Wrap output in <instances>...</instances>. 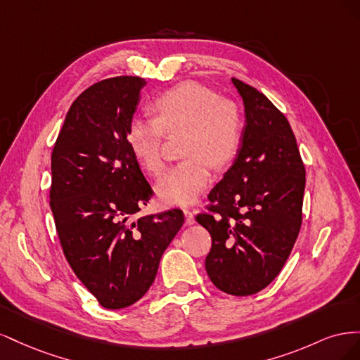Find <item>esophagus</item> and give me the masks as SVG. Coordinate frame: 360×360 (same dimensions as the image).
I'll list each match as a JSON object with an SVG mask.
<instances>
[{
    "mask_svg": "<svg viewBox=\"0 0 360 360\" xmlns=\"http://www.w3.org/2000/svg\"><path fill=\"white\" fill-rule=\"evenodd\" d=\"M184 224H186L188 226H191V225L195 224V214H193V212L184 210Z\"/></svg>",
    "mask_w": 360,
    "mask_h": 360,
    "instance_id": "1",
    "label": "esophagus"
}]
</instances>
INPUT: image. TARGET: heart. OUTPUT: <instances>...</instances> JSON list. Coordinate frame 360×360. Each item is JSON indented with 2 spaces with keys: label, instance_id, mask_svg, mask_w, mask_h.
I'll return each instance as SVG.
<instances>
[{
  "label": "heart",
  "instance_id": "b5f03b06",
  "mask_svg": "<svg viewBox=\"0 0 360 360\" xmlns=\"http://www.w3.org/2000/svg\"><path fill=\"white\" fill-rule=\"evenodd\" d=\"M156 117L129 120L126 141L139 165L151 174L165 167L162 144L165 135L184 134L186 156L158 181L159 198L169 205H192L212 181V165L225 167L237 155L242 141V118L237 106L219 99L197 82H181L155 101Z\"/></svg>",
  "mask_w": 360,
  "mask_h": 360
}]
</instances>
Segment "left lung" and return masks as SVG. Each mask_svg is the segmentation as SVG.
<instances>
[{
  "instance_id": "8db88e82",
  "label": "left lung",
  "mask_w": 360,
  "mask_h": 360,
  "mask_svg": "<svg viewBox=\"0 0 360 360\" xmlns=\"http://www.w3.org/2000/svg\"><path fill=\"white\" fill-rule=\"evenodd\" d=\"M245 106L240 148L209 193L212 213L197 222L212 236L205 270L233 296H250L274 281L302 225L304 167L285 115L267 97L231 78Z\"/></svg>"
}]
</instances>
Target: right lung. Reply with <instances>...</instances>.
Here are the masks:
<instances>
[{"label":"right lung","mask_w":360,"mask_h":360,"mask_svg":"<svg viewBox=\"0 0 360 360\" xmlns=\"http://www.w3.org/2000/svg\"><path fill=\"white\" fill-rule=\"evenodd\" d=\"M146 84L117 76L81 93L51 158V210L63 252L106 309L144 296L184 222L179 209L130 221L153 195L126 141Z\"/></svg>","instance_id":"add662e5"}]
</instances>
